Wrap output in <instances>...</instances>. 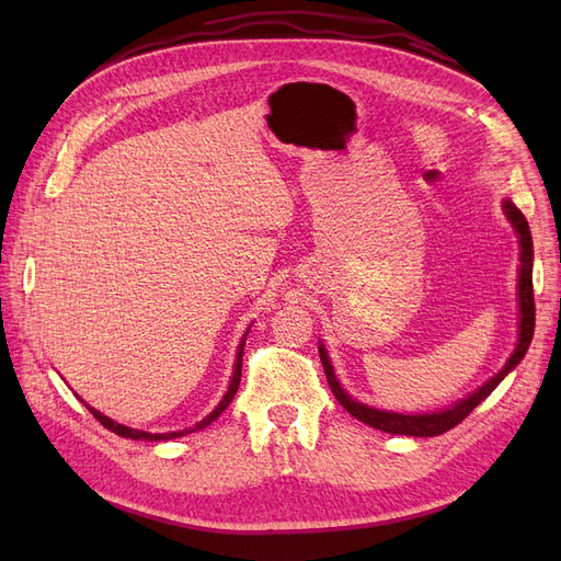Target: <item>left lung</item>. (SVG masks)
Returning <instances> with one entry per match:
<instances>
[{
	"label": "left lung",
	"instance_id": "left-lung-1",
	"mask_svg": "<svg viewBox=\"0 0 561 561\" xmlns=\"http://www.w3.org/2000/svg\"><path fill=\"white\" fill-rule=\"evenodd\" d=\"M503 213L505 217L511 219V225L519 239V280H517V301H519V339H517V348L513 351L511 360L505 363V367L499 371L496 377H491L484 386H480L474 393H470L468 398L458 400L456 404L447 407L443 412H431V414H398V412H383V410H375V407H367L358 400H353L346 390L342 388V383L336 381L334 369L330 365L328 351L325 346H318L320 353V363L322 369H325L328 383L332 388L334 398L339 400V404L344 407L348 414H353L358 421L367 423V426L383 431V433H393V435H412V437H433V435H443L449 428L458 426L474 407H478L484 398L491 396L503 379L507 371H513L519 360L529 351L531 336H534V325H536V307H534V241H531V231H529V222L522 215V210L515 206L511 198L503 201Z\"/></svg>",
	"mask_w": 561,
	"mask_h": 561
}]
</instances>
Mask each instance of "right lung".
Instances as JSON below:
<instances>
[{"label": "right lung", "mask_w": 561, "mask_h": 561, "mask_svg": "<svg viewBox=\"0 0 561 561\" xmlns=\"http://www.w3.org/2000/svg\"><path fill=\"white\" fill-rule=\"evenodd\" d=\"M245 336H248V332L243 334V339H241V344H239V353H236V365H233V377H231V383H229V388H227V393H225V398L219 400V404L215 407V410L203 419V421H198L194 428H184V431H178V433H145V431H135V428H128V426H122V423H116V421H112L110 416H105V414H100L98 410H93V407H89V412L103 423V426L107 428V431H112V433H116V435H122V437H130V439H149V443H161V439H173V437H182V435H186V433H194V431H201V428H206V426H210V423L222 414L227 407H229V402L233 400V396H236V390H239V383H241V367H243V346H245ZM83 402V400H81Z\"/></svg>", "instance_id": "1"}]
</instances>
